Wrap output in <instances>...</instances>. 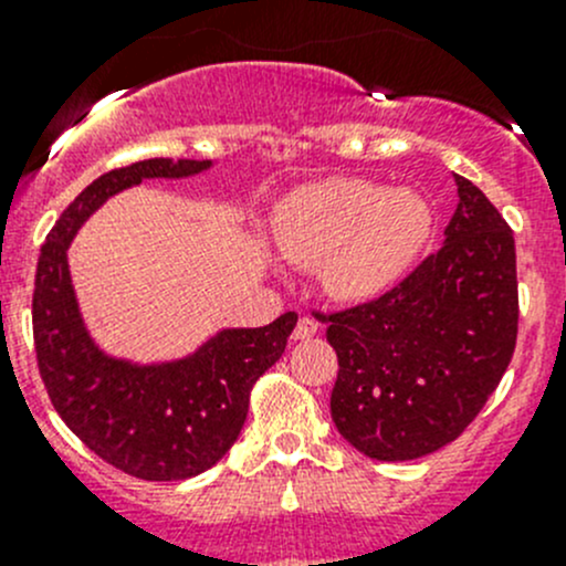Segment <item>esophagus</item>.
I'll list each match as a JSON object with an SVG mask.
<instances>
[{
    "mask_svg": "<svg viewBox=\"0 0 566 566\" xmlns=\"http://www.w3.org/2000/svg\"><path fill=\"white\" fill-rule=\"evenodd\" d=\"M317 331H319L317 319L301 317L298 323H295V328H293V339H310V336H315Z\"/></svg>",
    "mask_w": 566,
    "mask_h": 566,
    "instance_id": "1",
    "label": "esophagus"
}]
</instances>
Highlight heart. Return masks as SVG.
<instances>
[{"label":"heart","instance_id":"heart-1","mask_svg":"<svg viewBox=\"0 0 566 566\" xmlns=\"http://www.w3.org/2000/svg\"><path fill=\"white\" fill-rule=\"evenodd\" d=\"M432 232V208L413 188L325 177L276 208L273 235L290 262L317 268L336 298L361 301L408 271Z\"/></svg>","mask_w":566,"mask_h":566}]
</instances>
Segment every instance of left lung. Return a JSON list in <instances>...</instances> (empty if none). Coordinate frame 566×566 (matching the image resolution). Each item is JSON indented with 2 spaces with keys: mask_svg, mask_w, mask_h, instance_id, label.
I'll return each instance as SVG.
<instances>
[{
  "mask_svg": "<svg viewBox=\"0 0 566 566\" xmlns=\"http://www.w3.org/2000/svg\"><path fill=\"white\" fill-rule=\"evenodd\" d=\"M443 247L367 304L317 315L339 358L331 419L373 460L438 452L504 378L517 339L515 238L465 177Z\"/></svg>",
  "mask_w": 566,
  "mask_h": 566,
  "instance_id": "1",
  "label": "left lung"
}]
</instances>
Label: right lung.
<instances>
[{"mask_svg":"<svg viewBox=\"0 0 566 566\" xmlns=\"http://www.w3.org/2000/svg\"><path fill=\"white\" fill-rule=\"evenodd\" d=\"M210 169L193 158H147L90 182L65 208L38 256L32 331L40 378L56 413L101 460L147 482L208 471L230 452L249 413V394L282 358L298 315L262 328H224L186 358L134 364L95 345L78 312L67 249L78 227L114 193L150 177Z\"/></svg>","mask_w":566,"mask_h":566,"instance_id":"obj_1","label":"right lung"}]
</instances>
